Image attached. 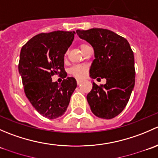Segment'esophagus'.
<instances>
[{
	"label": "esophagus",
	"instance_id": "esophagus-1",
	"mask_svg": "<svg viewBox=\"0 0 158 158\" xmlns=\"http://www.w3.org/2000/svg\"><path fill=\"white\" fill-rule=\"evenodd\" d=\"M76 82H77V85H80V84H81V82H82V81H81V80H79V79H78V80L76 81Z\"/></svg>",
	"mask_w": 158,
	"mask_h": 158
}]
</instances>
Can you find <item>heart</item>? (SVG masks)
<instances>
[{
  "label": "heart",
  "instance_id": "obj_1",
  "mask_svg": "<svg viewBox=\"0 0 158 158\" xmlns=\"http://www.w3.org/2000/svg\"><path fill=\"white\" fill-rule=\"evenodd\" d=\"M89 47V46L85 44H81L79 45V49L80 50L83 51L85 48ZM70 73L71 74H73L75 77H76L77 79H82V78L85 77L86 76L87 73V68L86 66H82V65H78V66H75L72 68L70 70Z\"/></svg>",
  "mask_w": 158,
  "mask_h": 158
}]
</instances>
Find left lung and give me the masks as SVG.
<instances>
[{"instance_id":"left-lung-1","label":"left lung","mask_w":158,"mask_h":158,"mask_svg":"<svg viewBox=\"0 0 158 158\" xmlns=\"http://www.w3.org/2000/svg\"><path fill=\"white\" fill-rule=\"evenodd\" d=\"M76 33L94 49L90 77L106 79V83L100 86L92 82L87 95L91 111L101 118H113L125 109L135 86L133 51L126 39L111 30L92 28L77 30Z\"/></svg>"}]
</instances>
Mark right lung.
Wrapping results in <instances>:
<instances>
[{"label": "right lung", "mask_w": 158, "mask_h": 158, "mask_svg": "<svg viewBox=\"0 0 158 158\" xmlns=\"http://www.w3.org/2000/svg\"><path fill=\"white\" fill-rule=\"evenodd\" d=\"M75 33L62 30L40 33L20 51L18 69L26 96L33 108L47 118L64 114L77 86L76 79L66 77L67 74L62 83L52 80L53 75L65 73L64 55Z\"/></svg>", "instance_id": "1"}]
</instances>
